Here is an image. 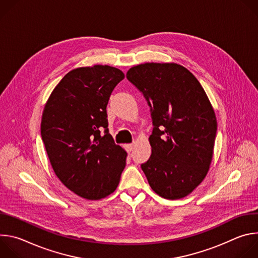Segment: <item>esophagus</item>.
Masks as SVG:
<instances>
[{
	"label": "esophagus",
	"instance_id": "obj_1",
	"mask_svg": "<svg viewBox=\"0 0 258 258\" xmlns=\"http://www.w3.org/2000/svg\"><path fill=\"white\" fill-rule=\"evenodd\" d=\"M124 147H125V150L130 153V152H132V151L134 150L135 145H134V144H127V145H125Z\"/></svg>",
	"mask_w": 258,
	"mask_h": 258
}]
</instances>
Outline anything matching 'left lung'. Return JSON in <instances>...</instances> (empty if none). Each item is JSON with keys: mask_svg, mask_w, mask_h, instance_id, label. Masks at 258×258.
Listing matches in <instances>:
<instances>
[{"mask_svg": "<svg viewBox=\"0 0 258 258\" xmlns=\"http://www.w3.org/2000/svg\"><path fill=\"white\" fill-rule=\"evenodd\" d=\"M126 78L152 111V154L141 165L151 189L169 200L188 196L209 170L217 130L204 89L176 63L139 64L127 70Z\"/></svg>", "mask_w": 258, "mask_h": 258, "instance_id": "1", "label": "left lung"}]
</instances>
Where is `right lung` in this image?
<instances>
[{
  "label": "right lung",
  "instance_id": "add662e5",
  "mask_svg": "<svg viewBox=\"0 0 258 258\" xmlns=\"http://www.w3.org/2000/svg\"><path fill=\"white\" fill-rule=\"evenodd\" d=\"M123 79L120 69L109 65L72 69L44 107L41 135L53 170L67 189L88 200L113 193L125 167L127 154L108 133L106 112Z\"/></svg>",
  "mask_w": 258,
  "mask_h": 258
}]
</instances>
